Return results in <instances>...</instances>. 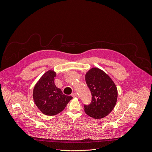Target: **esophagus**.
<instances>
[{"label": "esophagus", "instance_id": "obj_1", "mask_svg": "<svg viewBox=\"0 0 152 152\" xmlns=\"http://www.w3.org/2000/svg\"><path fill=\"white\" fill-rule=\"evenodd\" d=\"M71 96H72L73 97H74V98L77 97V93H73Z\"/></svg>", "mask_w": 152, "mask_h": 152}]
</instances>
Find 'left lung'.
Wrapping results in <instances>:
<instances>
[{"label":"left lung","mask_w":152,"mask_h":152,"mask_svg":"<svg viewBox=\"0 0 152 152\" xmlns=\"http://www.w3.org/2000/svg\"><path fill=\"white\" fill-rule=\"evenodd\" d=\"M85 80L92 96L91 103L84 105L85 113L95 119L105 117L113 111L117 102L115 84L107 74L97 68L90 69Z\"/></svg>","instance_id":"8db88e82"}]
</instances>
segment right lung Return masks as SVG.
I'll list each match as a JSON object with an SVG mask.
<instances>
[{"label": "right lung", "instance_id": "add662e5", "mask_svg": "<svg viewBox=\"0 0 152 152\" xmlns=\"http://www.w3.org/2000/svg\"><path fill=\"white\" fill-rule=\"evenodd\" d=\"M56 74L53 70L45 72L34 86L33 99L38 108L45 115H55L62 111L72 96L63 94L54 83Z\"/></svg>", "mask_w": 152, "mask_h": 152}]
</instances>
